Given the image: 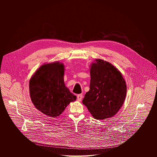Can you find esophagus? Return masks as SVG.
<instances>
[{"mask_svg":"<svg viewBox=\"0 0 157 157\" xmlns=\"http://www.w3.org/2000/svg\"><path fill=\"white\" fill-rule=\"evenodd\" d=\"M82 97H83L82 94H78V95H77V100H78V101H81V99H82Z\"/></svg>","mask_w":157,"mask_h":157,"instance_id":"esophagus-1","label":"esophagus"}]
</instances>
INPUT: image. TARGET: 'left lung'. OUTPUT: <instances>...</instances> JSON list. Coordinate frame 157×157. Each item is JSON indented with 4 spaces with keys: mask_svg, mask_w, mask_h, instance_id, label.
<instances>
[{
    "mask_svg": "<svg viewBox=\"0 0 157 157\" xmlns=\"http://www.w3.org/2000/svg\"><path fill=\"white\" fill-rule=\"evenodd\" d=\"M90 90L82 100L92 115L104 120L115 115L124 104L127 86L120 71L111 63L97 59L90 70Z\"/></svg>",
    "mask_w": 157,
    "mask_h": 157,
    "instance_id": "obj_1",
    "label": "left lung"
}]
</instances>
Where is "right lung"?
Wrapping results in <instances>:
<instances>
[{"label": "right lung", "mask_w": 157, "mask_h": 157, "mask_svg": "<svg viewBox=\"0 0 157 157\" xmlns=\"http://www.w3.org/2000/svg\"><path fill=\"white\" fill-rule=\"evenodd\" d=\"M63 75V65L53 62L40 67L30 79L32 102L46 115L58 117L71 102L76 99L65 86Z\"/></svg>", "instance_id": "add662e5"}]
</instances>
